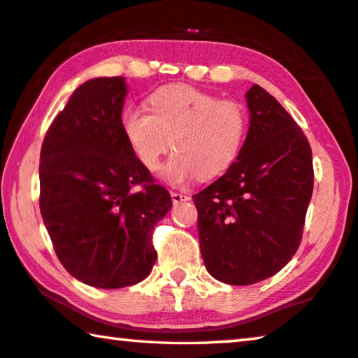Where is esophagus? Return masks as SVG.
<instances>
[{
  "instance_id": "obj_1",
  "label": "esophagus",
  "mask_w": 358,
  "mask_h": 358,
  "mask_svg": "<svg viewBox=\"0 0 358 358\" xmlns=\"http://www.w3.org/2000/svg\"><path fill=\"white\" fill-rule=\"evenodd\" d=\"M171 198H173L174 205H179V203H184V201H189L190 200L189 195L179 194V192H171Z\"/></svg>"
}]
</instances>
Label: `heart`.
I'll return each instance as SVG.
<instances>
[{"label": "heart", "instance_id": "heart-1", "mask_svg": "<svg viewBox=\"0 0 358 358\" xmlns=\"http://www.w3.org/2000/svg\"><path fill=\"white\" fill-rule=\"evenodd\" d=\"M150 112L128 108L123 131L131 148L148 171L164 164L163 179L185 185L200 176L211 179L232 166L246 131V115L240 103L219 101L213 94L187 85L164 86L148 97Z\"/></svg>", "mask_w": 358, "mask_h": 358}]
</instances>
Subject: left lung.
Listing matches in <instances>:
<instances>
[{
    "mask_svg": "<svg viewBox=\"0 0 358 358\" xmlns=\"http://www.w3.org/2000/svg\"><path fill=\"white\" fill-rule=\"evenodd\" d=\"M250 128L236 162L194 196L206 271L227 285L272 277L298 251L312 198L307 137L273 96L245 94Z\"/></svg>",
    "mask_w": 358,
    "mask_h": 358,
    "instance_id": "1",
    "label": "left lung"
}]
</instances>
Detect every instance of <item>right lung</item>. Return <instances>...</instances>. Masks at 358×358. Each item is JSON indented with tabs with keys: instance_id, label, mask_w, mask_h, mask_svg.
<instances>
[{
	"instance_id": "add662e5",
	"label": "right lung",
	"mask_w": 358,
	"mask_h": 358,
	"mask_svg": "<svg viewBox=\"0 0 358 358\" xmlns=\"http://www.w3.org/2000/svg\"><path fill=\"white\" fill-rule=\"evenodd\" d=\"M126 94L123 76L86 81L49 126L40 155V210L54 250L71 277L94 288L148 277L152 232L173 206L126 139Z\"/></svg>"
}]
</instances>
